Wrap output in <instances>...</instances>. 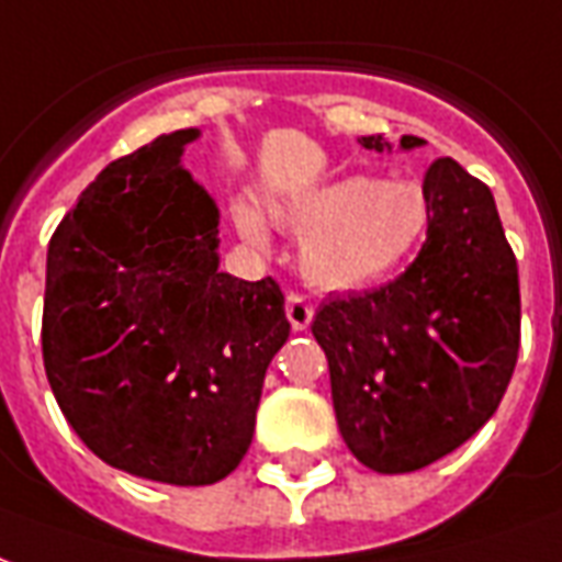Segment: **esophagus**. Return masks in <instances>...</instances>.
<instances>
[{"mask_svg":"<svg viewBox=\"0 0 562 562\" xmlns=\"http://www.w3.org/2000/svg\"><path fill=\"white\" fill-rule=\"evenodd\" d=\"M313 303L306 301L303 294H289V297H285V318L292 324V330H297V334L306 330V327L313 324Z\"/></svg>","mask_w":562,"mask_h":562,"instance_id":"obj_1","label":"esophagus"}]
</instances>
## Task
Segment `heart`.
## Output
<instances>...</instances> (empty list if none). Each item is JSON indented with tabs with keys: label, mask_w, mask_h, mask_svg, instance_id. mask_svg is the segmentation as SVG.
Wrapping results in <instances>:
<instances>
[{
	"label": "heart",
	"mask_w": 562,
	"mask_h": 562,
	"mask_svg": "<svg viewBox=\"0 0 562 562\" xmlns=\"http://www.w3.org/2000/svg\"><path fill=\"white\" fill-rule=\"evenodd\" d=\"M232 220L249 247H270V226L256 202L238 196ZM270 220L301 235V270L322 292H363L390 280L426 238L429 196L414 181L345 176L297 196L273 199Z\"/></svg>",
	"instance_id": "b5f03b06"
}]
</instances>
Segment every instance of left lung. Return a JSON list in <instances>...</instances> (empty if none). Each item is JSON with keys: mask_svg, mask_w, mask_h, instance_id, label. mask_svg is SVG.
<instances>
[{"mask_svg": "<svg viewBox=\"0 0 562 562\" xmlns=\"http://www.w3.org/2000/svg\"><path fill=\"white\" fill-rule=\"evenodd\" d=\"M369 151H414L417 136ZM426 244L384 289L327 297L313 336L330 366L342 440L378 473H411L459 450L492 419L518 360V265L488 187L452 157L423 178Z\"/></svg>", "mask_w": 562, "mask_h": 562, "instance_id": "left-lung-1", "label": "left lung"}]
</instances>
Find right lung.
I'll list each match as a JSON object with an SVG mask.
<instances>
[{"label":"right lung","mask_w":562,"mask_h":562,"mask_svg":"<svg viewBox=\"0 0 562 562\" xmlns=\"http://www.w3.org/2000/svg\"><path fill=\"white\" fill-rule=\"evenodd\" d=\"M199 136L112 160L47 249L41 342L61 414L110 468L166 485L238 468L289 339L280 285L220 270V207L184 169Z\"/></svg>","instance_id":"add662e5"}]
</instances>
